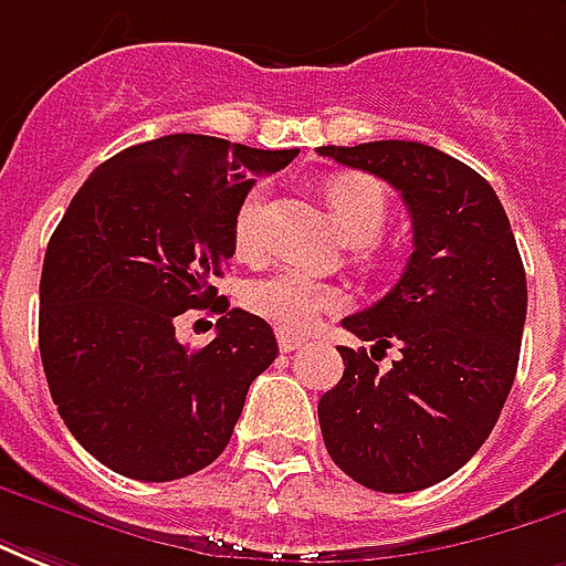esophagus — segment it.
I'll return each instance as SVG.
<instances>
[{
	"instance_id": "esophagus-1",
	"label": "esophagus",
	"mask_w": 566,
	"mask_h": 566,
	"mask_svg": "<svg viewBox=\"0 0 566 566\" xmlns=\"http://www.w3.org/2000/svg\"><path fill=\"white\" fill-rule=\"evenodd\" d=\"M276 344H280V350H283V354H292V350L304 347L307 338H302V335H290V332H280V335H276Z\"/></svg>"
}]
</instances>
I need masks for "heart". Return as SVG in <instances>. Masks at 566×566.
Masks as SVG:
<instances>
[{
  "label": "heart",
  "mask_w": 566,
  "mask_h": 566,
  "mask_svg": "<svg viewBox=\"0 0 566 566\" xmlns=\"http://www.w3.org/2000/svg\"><path fill=\"white\" fill-rule=\"evenodd\" d=\"M326 200L338 219L344 238L363 247L378 238L387 222V191L378 179L363 174L335 176L326 186ZM264 210H268V188L252 186L234 212V247L243 259H255L264 247ZM247 311L280 332H311L326 314L340 311L347 298L338 286L323 283L302 271H276L262 280H252L243 290Z\"/></svg>",
  "instance_id": "heart-1"
}]
</instances>
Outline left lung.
<instances>
[{"label": "left lung", "instance_id": "left-lung-1", "mask_svg": "<svg viewBox=\"0 0 566 566\" xmlns=\"http://www.w3.org/2000/svg\"><path fill=\"white\" fill-rule=\"evenodd\" d=\"M316 151L390 182L415 228L399 283L340 319L375 347H338L344 378L316 408L323 442L371 491H423L482 448L512 390L527 316L515 234L488 179L439 148L378 139ZM390 343L400 359L378 373Z\"/></svg>", "mask_w": 566, "mask_h": 566}]
</instances>
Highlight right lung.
I'll list each match as a JSON object with an SVG mask.
<instances>
[{"instance_id":"1","label":"right lung","mask_w":566,"mask_h":566,"mask_svg":"<svg viewBox=\"0 0 566 566\" xmlns=\"http://www.w3.org/2000/svg\"><path fill=\"white\" fill-rule=\"evenodd\" d=\"M295 155L161 136L99 164L60 219L42 264L39 350L60 418L112 472L174 482L231 442L276 338L255 314L228 311L210 280L234 255L252 176ZM207 303L220 314L217 338L188 352L175 316Z\"/></svg>"}]
</instances>
